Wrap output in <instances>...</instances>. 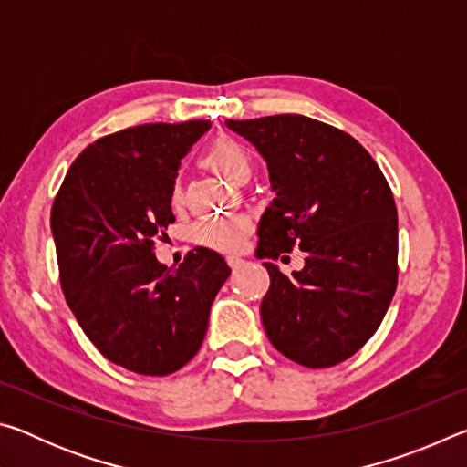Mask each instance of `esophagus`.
Masks as SVG:
<instances>
[{
  "mask_svg": "<svg viewBox=\"0 0 467 467\" xmlns=\"http://www.w3.org/2000/svg\"><path fill=\"white\" fill-rule=\"evenodd\" d=\"M226 264L231 265L233 270H239V267H241L244 262H243L241 257H236V255H228V257H226Z\"/></svg>",
  "mask_w": 467,
  "mask_h": 467,
  "instance_id": "obj_1",
  "label": "esophagus"
}]
</instances>
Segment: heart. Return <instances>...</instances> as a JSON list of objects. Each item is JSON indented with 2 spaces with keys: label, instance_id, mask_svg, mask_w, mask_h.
<instances>
[{
  "label": "heart",
  "instance_id": "heart-1",
  "mask_svg": "<svg viewBox=\"0 0 467 467\" xmlns=\"http://www.w3.org/2000/svg\"><path fill=\"white\" fill-rule=\"evenodd\" d=\"M203 161L208 167L218 171L220 175L234 181V183H247L253 171V161L249 150L239 140L223 136L214 140L205 150ZM172 203L181 200V183L175 181L171 192ZM251 231V220L244 216L228 218H203L192 228L193 243L202 247L216 251H236L243 244L244 236Z\"/></svg>",
  "mask_w": 467,
  "mask_h": 467
}]
</instances>
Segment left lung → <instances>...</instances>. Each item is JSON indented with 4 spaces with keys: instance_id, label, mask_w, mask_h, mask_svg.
I'll use <instances>...</instances> for the list:
<instances>
[{
    "instance_id": "left-lung-1",
    "label": "left lung",
    "mask_w": 467,
    "mask_h": 467,
    "mask_svg": "<svg viewBox=\"0 0 467 467\" xmlns=\"http://www.w3.org/2000/svg\"><path fill=\"white\" fill-rule=\"evenodd\" d=\"M265 158L270 208L257 257L306 253L292 275L274 264L262 321L284 357L309 368L350 358L381 326L398 288V210L379 164L350 133L305 115L226 121Z\"/></svg>"
}]
</instances>
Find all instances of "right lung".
<instances>
[{
	"label": "right lung",
	"instance_id": "add662e5",
	"mask_svg": "<svg viewBox=\"0 0 467 467\" xmlns=\"http://www.w3.org/2000/svg\"><path fill=\"white\" fill-rule=\"evenodd\" d=\"M210 121L146 123L100 138L69 167L51 208L61 290L107 360L138 375L185 367L203 342L231 267L195 247L175 270L154 241L175 223L179 161Z\"/></svg>",
	"mask_w": 467,
	"mask_h": 467
}]
</instances>
